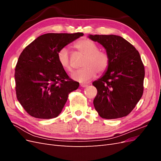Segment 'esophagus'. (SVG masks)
<instances>
[{"instance_id": "1", "label": "esophagus", "mask_w": 161, "mask_h": 161, "mask_svg": "<svg viewBox=\"0 0 161 161\" xmlns=\"http://www.w3.org/2000/svg\"><path fill=\"white\" fill-rule=\"evenodd\" d=\"M87 86H88V85H86V84H80V86H82V87H86Z\"/></svg>"}]
</instances>
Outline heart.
<instances>
[{
	"label": "heart",
	"mask_w": 161,
	"mask_h": 161,
	"mask_svg": "<svg viewBox=\"0 0 161 161\" xmlns=\"http://www.w3.org/2000/svg\"><path fill=\"white\" fill-rule=\"evenodd\" d=\"M75 46L85 58L82 62L83 68L71 74L70 76L73 80L85 83L95 78L97 72L102 74L108 70L110 62L109 56L105 52L99 50V47L95 42L84 38L78 41ZM57 58L62 69L69 72L72 71L69 48H61L58 52Z\"/></svg>",
	"instance_id": "heart-1"
}]
</instances>
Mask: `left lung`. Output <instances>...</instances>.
<instances>
[{
    "mask_svg": "<svg viewBox=\"0 0 161 161\" xmlns=\"http://www.w3.org/2000/svg\"><path fill=\"white\" fill-rule=\"evenodd\" d=\"M109 56L108 70L92 82L97 94L93 105L102 118L128 115L143 94L144 67L140 53L130 42L115 35H89Z\"/></svg>",
    "mask_w": 161,
    "mask_h": 161,
    "instance_id": "8db88e82",
    "label": "left lung"
}]
</instances>
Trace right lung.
<instances>
[{
    "instance_id": "obj_1",
    "label": "right lung",
    "mask_w": 161,
    "mask_h": 161,
    "mask_svg": "<svg viewBox=\"0 0 161 161\" xmlns=\"http://www.w3.org/2000/svg\"><path fill=\"white\" fill-rule=\"evenodd\" d=\"M82 36V33L43 34L19 56L14 73L17 98L32 117L56 118L69 94L79 88V82L70 79L57 54L61 48Z\"/></svg>"
}]
</instances>
